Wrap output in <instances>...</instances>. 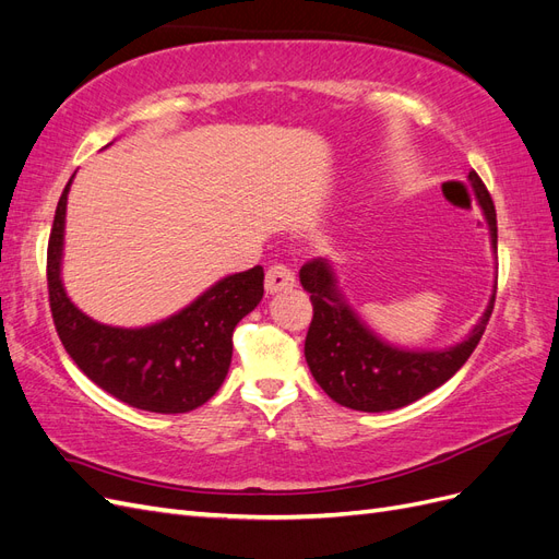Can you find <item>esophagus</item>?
<instances>
[{
	"mask_svg": "<svg viewBox=\"0 0 559 559\" xmlns=\"http://www.w3.org/2000/svg\"><path fill=\"white\" fill-rule=\"evenodd\" d=\"M292 286H296V277H294L289 265L275 263L267 267V273H265V292L267 294H280L284 289H292Z\"/></svg>",
	"mask_w": 559,
	"mask_h": 559,
	"instance_id": "1",
	"label": "esophagus"
}]
</instances>
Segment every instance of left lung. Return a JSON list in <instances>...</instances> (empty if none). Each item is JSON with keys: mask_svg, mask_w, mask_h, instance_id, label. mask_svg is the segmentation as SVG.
<instances>
[{"mask_svg": "<svg viewBox=\"0 0 559 559\" xmlns=\"http://www.w3.org/2000/svg\"><path fill=\"white\" fill-rule=\"evenodd\" d=\"M468 181L476 191L497 251L495 202L473 170ZM300 284L312 300V324L306 337V361L312 376L335 403L361 413L403 408L448 382L478 347L497 298L495 286L487 310L466 341L448 349L415 352L392 347L364 324L337 292L333 267L326 259H312L302 265Z\"/></svg>", "mask_w": 559, "mask_h": 559, "instance_id": "1", "label": "left lung"}]
</instances>
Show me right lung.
I'll return each instance as SVG.
<instances>
[{
	"label": "right lung",
	"instance_id": "1",
	"mask_svg": "<svg viewBox=\"0 0 559 559\" xmlns=\"http://www.w3.org/2000/svg\"><path fill=\"white\" fill-rule=\"evenodd\" d=\"M70 186L72 179L60 195L46 253L50 314L67 354L97 386L132 408L163 415L195 411L226 380L233 331L263 298V267L253 265L224 277L189 308L158 324H99L67 298L60 280Z\"/></svg>",
	"mask_w": 559,
	"mask_h": 559
}]
</instances>
